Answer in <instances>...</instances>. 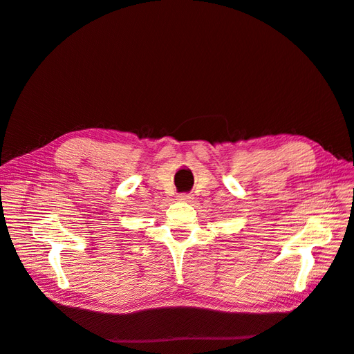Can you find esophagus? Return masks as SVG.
I'll use <instances>...</instances> for the list:
<instances>
[{
  "mask_svg": "<svg viewBox=\"0 0 354 354\" xmlns=\"http://www.w3.org/2000/svg\"><path fill=\"white\" fill-rule=\"evenodd\" d=\"M177 201H180V202H190L192 201V195H189V194H180V195H177Z\"/></svg>",
  "mask_w": 354,
  "mask_h": 354,
  "instance_id": "34e87169",
  "label": "esophagus"
}]
</instances>
